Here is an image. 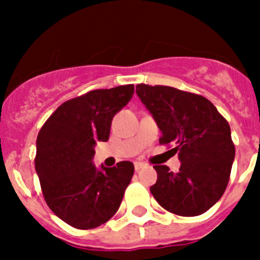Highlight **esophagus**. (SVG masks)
I'll return each instance as SVG.
<instances>
[{
    "label": "esophagus",
    "instance_id": "obj_1",
    "mask_svg": "<svg viewBox=\"0 0 260 260\" xmlns=\"http://www.w3.org/2000/svg\"><path fill=\"white\" fill-rule=\"evenodd\" d=\"M143 167H146V165L143 164V162H135V170H136V171H140V170L143 169Z\"/></svg>",
    "mask_w": 260,
    "mask_h": 260
}]
</instances>
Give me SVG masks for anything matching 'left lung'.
I'll return each instance as SVG.
<instances>
[{
    "instance_id": "1",
    "label": "left lung",
    "mask_w": 260,
    "mask_h": 260,
    "mask_svg": "<svg viewBox=\"0 0 260 260\" xmlns=\"http://www.w3.org/2000/svg\"><path fill=\"white\" fill-rule=\"evenodd\" d=\"M136 93L161 131L159 143L176 146L172 149L181 161L177 174L165 165L154 166L152 195L172 214H204L220 200L229 182L235 157L229 123L198 94L147 84H138Z\"/></svg>"
}]
</instances>
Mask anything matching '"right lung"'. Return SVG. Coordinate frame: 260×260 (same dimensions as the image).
I'll use <instances>...</instances> for the list:
<instances>
[{"instance_id":"obj_1","label":"right lung","mask_w":260,"mask_h":260,"mask_svg":"<svg viewBox=\"0 0 260 260\" xmlns=\"http://www.w3.org/2000/svg\"><path fill=\"white\" fill-rule=\"evenodd\" d=\"M135 85L91 90L62 103L43 125L36 140L35 170L46 204L57 217L77 229H93L119 209L132 180L129 161L96 169V142H107L112 119L127 106Z\"/></svg>"}]
</instances>
